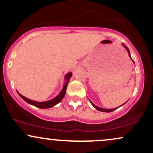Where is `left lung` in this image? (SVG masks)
Wrapping results in <instances>:
<instances>
[{
	"label": "left lung",
	"instance_id": "8db88e82",
	"mask_svg": "<svg viewBox=\"0 0 153 153\" xmlns=\"http://www.w3.org/2000/svg\"><path fill=\"white\" fill-rule=\"evenodd\" d=\"M123 46H124V48L126 49V50H127V52H128V54H129V57H130L131 58V55H130V52H129V49L127 48V46H125V45H123ZM131 60H132V59H131ZM132 62H134V61L132 60ZM89 101H90V102H91V104H92V106L94 107L95 108H96V109H97L98 111H102V112H111V111H115L116 109H117V108H111V109H108V108H101V107H99V106H96V105L94 104V103L92 102V101H91L90 99H89ZM124 103H123V104L122 105V106H123V105L124 104Z\"/></svg>",
	"mask_w": 153,
	"mask_h": 153
}]
</instances>
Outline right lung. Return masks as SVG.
I'll list each match as a JSON object with an SVG mask.
<instances>
[{"mask_svg": "<svg viewBox=\"0 0 153 153\" xmlns=\"http://www.w3.org/2000/svg\"><path fill=\"white\" fill-rule=\"evenodd\" d=\"M72 75L73 74H72L71 72L67 73L65 76V80H66V82H65V85H63L62 91H60V93H59V94L57 95L56 97H54V99H52L51 100H49V101H42V102H38V101H33V100L29 99H27V98L24 97V96H22V94H19L18 91H17V93H18V94L19 95V96H20L21 97H22V99L26 101V102L29 103V104L33 105V106L38 107V108H51V107H53L55 106V105H57V103H59L61 101H62L63 98H64L65 95V94H66V89H67V87H68V82H69L70 79H71V78L72 77Z\"/></svg>", "mask_w": 153, "mask_h": 153, "instance_id": "obj_1", "label": "right lung"}]
</instances>
